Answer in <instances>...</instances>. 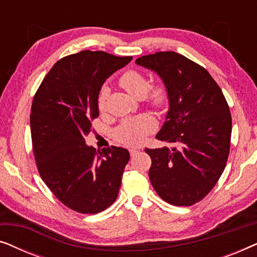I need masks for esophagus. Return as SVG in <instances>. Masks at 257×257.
Returning a JSON list of instances; mask_svg holds the SVG:
<instances>
[{
    "instance_id": "34e87169",
    "label": "esophagus",
    "mask_w": 257,
    "mask_h": 257,
    "mask_svg": "<svg viewBox=\"0 0 257 257\" xmlns=\"http://www.w3.org/2000/svg\"><path fill=\"white\" fill-rule=\"evenodd\" d=\"M138 152H139L138 150H136V149H131V150H130V156H131V157H135L136 154L138 153Z\"/></svg>"
}]
</instances>
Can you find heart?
I'll list each match as a JSON object with an SVG mask.
<instances>
[{"label":"heart","mask_w":257,"mask_h":257,"mask_svg":"<svg viewBox=\"0 0 257 257\" xmlns=\"http://www.w3.org/2000/svg\"><path fill=\"white\" fill-rule=\"evenodd\" d=\"M121 87L135 97H144L146 103L154 108H161L168 100V91L164 83L157 82L150 85L149 79L138 70H127L119 78ZM106 92L101 91L98 97V110L105 111ZM157 130V122L149 114L126 119L115 128L114 137L119 143L126 146H139L145 142L146 137Z\"/></svg>","instance_id":"obj_1"}]
</instances>
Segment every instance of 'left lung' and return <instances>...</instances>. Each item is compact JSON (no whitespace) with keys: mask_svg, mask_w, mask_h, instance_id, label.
<instances>
[{"mask_svg":"<svg viewBox=\"0 0 257 257\" xmlns=\"http://www.w3.org/2000/svg\"><path fill=\"white\" fill-rule=\"evenodd\" d=\"M136 63L161 77L170 100L157 135L170 146L145 150L152 160L151 184L171 205H194L216 185L229 156L231 115L226 98L203 66L174 51L142 56Z\"/></svg>","mask_w":257,"mask_h":257,"instance_id":"1","label":"left lung"}]
</instances>
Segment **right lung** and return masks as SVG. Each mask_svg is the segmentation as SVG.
<instances>
[{
	"label": "right lung",
	"instance_id": "1",
	"mask_svg": "<svg viewBox=\"0 0 257 257\" xmlns=\"http://www.w3.org/2000/svg\"><path fill=\"white\" fill-rule=\"evenodd\" d=\"M84 50L55 63L35 93L30 113L34 157L42 180L63 205L82 214L103 212L115 201L130 160L122 147L85 145L99 115L105 80L131 62Z\"/></svg>",
	"mask_w": 257,
	"mask_h": 257
}]
</instances>
